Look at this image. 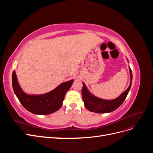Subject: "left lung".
<instances>
[{
  "instance_id": "1",
  "label": "left lung",
  "mask_w": 153,
  "mask_h": 153,
  "mask_svg": "<svg viewBox=\"0 0 153 153\" xmlns=\"http://www.w3.org/2000/svg\"><path fill=\"white\" fill-rule=\"evenodd\" d=\"M129 73H130V84L126 91H124L121 95L114 100H106L97 98L91 93L89 90L87 89L84 83L83 82L82 96L86 108L91 112L104 114L112 112V111L119 107L126 99L131 85L132 71L130 68H129Z\"/></svg>"
}]
</instances>
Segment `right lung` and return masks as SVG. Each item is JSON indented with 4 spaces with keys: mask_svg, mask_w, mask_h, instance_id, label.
<instances>
[{
    "mask_svg": "<svg viewBox=\"0 0 153 153\" xmlns=\"http://www.w3.org/2000/svg\"><path fill=\"white\" fill-rule=\"evenodd\" d=\"M73 82V80L63 82L53 91L44 94L30 95L21 89L15 71L12 75L13 90L21 104L31 113L39 115H48L59 110Z\"/></svg>",
    "mask_w": 153,
    "mask_h": 153,
    "instance_id": "1",
    "label": "right lung"
}]
</instances>
